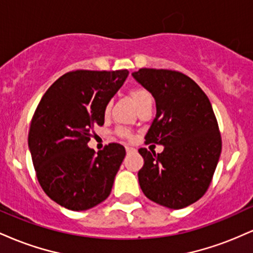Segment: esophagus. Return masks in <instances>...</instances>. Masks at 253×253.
<instances>
[{"mask_svg": "<svg viewBox=\"0 0 253 253\" xmlns=\"http://www.w3.org/2000/svg\"><path fill=\"white\" fill-rule=\"evenodd\" d=\"M135 149H133V147H130V146H126V152L127 153H133V152H135Z\"/></svg>", "mask_w": 253, "mask_h": 253, "instance_id": "34e87169", "label": "esophagus"}]
</instances>
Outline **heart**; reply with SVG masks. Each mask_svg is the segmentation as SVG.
<instances>
[{"label": "heart", "mask_w": 253, "mask_h": 253, "mask_svg": "<svg viewBox=\"0 0 253 253\" xmlns=\"http://www.w3.org/2000/svg\"><path fill=\"white\" fill-rule=\"evenodd\" d=\"M129 97H130V100H132V102L134 103L136 109H138L140 106H143L144 103L149 102V101H152L150 92L143 88H134V89L130 90ZM109 110H110V103L107 104L106 108H104V114H108ZM118 133L121 136H125V138H128L129 136L128 130H126V129H119Z\"/></svg>", "instance_id": "b5f03b06"}]
</instances>
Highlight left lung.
<instances>
[{"label": "left lung", "mask_w": 253, "mask_h": 253, "mask_svg": "<svg viewBox=\"0 0 253 253\" xmlns=\"http://www.w3.org/2000/svg\"><path fill=\"white\" fill-rule=\"evenodd\" d=\"M132 76L156 101V118L140 149L144 167L138 179L151 201L181 210L201 199L210 187L221 153V136L207 95L191 78L172 70L140 69Z\"/></svg>", "instance_id": "1"}]
</instances>
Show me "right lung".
<instances>
[{
  "instance_id": "right-lung-1",
  "label": "right lung",
  "mask_w": 253,
  "mask_h": 253,
  "mask_svg": "<svg viewBox=\"0 0 253 253\" xmlns=\"http://www.w3.org/2000/svg\"><path fill=\"white\" fill-rule=\"evenodd\" d=\"M128 76L127 70H77L43 94L32 119L28 147L46 195L70 211H86L109 196L126 151L113 143L90 149L91 129L104 124V108Z\"/></svg>"
}]
</instances>
